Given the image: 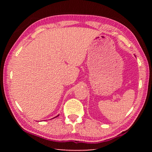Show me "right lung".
<instances>
[{
	"label": "right lung",
	"mask_w": 152,
	"mask_h": 152,
	"mask_svg": "<svg viewBox=\"0 0 152 152\" xmlns=\"http://www.w3.org/2000/svg\"><path fill=\"white\" fill-rule=\"evenodd\" d=\"M58 116H59V115H57V116H56V117H53V119H54V118H56V117H58Z\"/></svg>",
	"instance_id": "1"
}]
</instances>
